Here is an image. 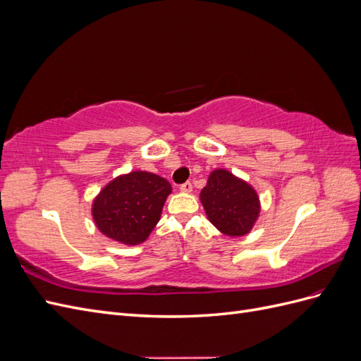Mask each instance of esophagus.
Segmentation results:
<instances>
[{"label":"esophagus","mask_w":361,"mask_h":361,"mask_svg":"<svg viewBox=\"0 0 361 361\" xmlns=\"http://www.w3.org/2000/svg\"><path fill=\"white\" fill-rule=\"evenodd\" d=\"M179 190H180L182 192H191V191H192V183H191V182H185V183L180 185Z\"/></svg>","instance_id":"obj_1"}]
</instances>
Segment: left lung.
Here are the masks:
<instances>
[{"instance_id":"obj_1","label":"left lung","mask_w":361,"mask_h":361,"mask_svg":"<svg viewBox=\"0 0 361 361\" xmlns=\"http://www.w3.org/2000/svg\"><path fill=\"white\" fill-rule=\"evenodd\" d=\"M200 202L218 231L231 238L251 232L260 214L257 191L226 169H215L200 192Z\"/></svg>"}]
</instances>
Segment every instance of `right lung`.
<instances>
[{
	"instance_id": "obj_1",
	"label": "right lung",
	"mask_w": 361,
	"mask_h": 361,
	"mask_svg": "<svg viewBox=\"0 0 361 361\" xmlns=\"http://www.w3.org/2000/svg\"><path fill=\"white\" fill-rule=\"evenodd\" d=\"M170 194V182L155 173L134 170L120 174L93 199V221L113 241L138 245L158 224Z\"/></svg>"
}]
</instances>
